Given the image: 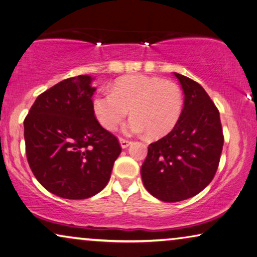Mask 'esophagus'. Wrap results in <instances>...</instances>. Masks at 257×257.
<instances>
[{"label":"esophagus","mask_w":257,"mask_h":257,"mask_svg":"<svg viewBox=\"0 0 257 257\" xmlns=\"http://www.w3.org/2000/svg\"><path fill=\"white\" fill-rule=\"evenodd\" d=\"M133 142L129 141V140H125V139H120V144H121V148L122 149H125L128 148L130 144H132Z\"/></svg>","instance_id":"34e87169"}]
</instances>
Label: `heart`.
Returning a JSON list of instances; mask_svg holds the SVG:
<instances>
[{
	"label": "heart",
	"instance_id": "1",
	"mask_svg": "<svg viewBox=\"0 0 257 257\" xmlns=\"http://www.w3.org/2000/svg\"><path fill=\"white\" fill-rule=\"evenodd\" d=\"M182 106V92L177 84L144 75L118 79L112 92H100L93 99L95 116L107 130L115 129L130 109L133 118L127 124L128 132L148 130L153 137L172 132L181 116Z\"/></svg>",
	"mask_w": 257,
	"mask_h": 257
}]
</instances>
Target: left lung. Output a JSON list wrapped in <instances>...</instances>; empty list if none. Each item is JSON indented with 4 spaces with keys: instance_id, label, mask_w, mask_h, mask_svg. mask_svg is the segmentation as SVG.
Here are the masks:
<instances>
[{
    "instance_id": "left-lung-1",
    "label": "left lung",
    "mask_w": 257,
    "mask_h": 257,
    "mask_svg": "<svg viewBox=\"0 0 257 257\" xmlns=\"http://www.w3.org/2000/svg\"><path fill=\"white\" fill-rule=\"evenodd\" d=\"M185 93L177 125L149 145L141 168L143 185L152 196L179 202L197 195L216 174L224 136L219 110L200 84L174 72Z\"/></svg>"
}]
</instances>
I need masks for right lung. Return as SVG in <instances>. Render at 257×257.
Returning <instances> with one entry per match:
<instances>
[{"mask_svg":"<svg viewBox=\"0 0 257 257\" xmlns=\"http://www.w3.org/2000/svg\"><path fill=\"white\" fill-rule=\"evenodd\" d=\"M93 78L79 75L38 95L24 120L26 157L49 193L68 200L94 196L121 153L115 136L94 116Z\"/></svg>","mask_w":257,"mask_h":257,"instance_id":"obj_1","label":"right lung"}]
</instances>
